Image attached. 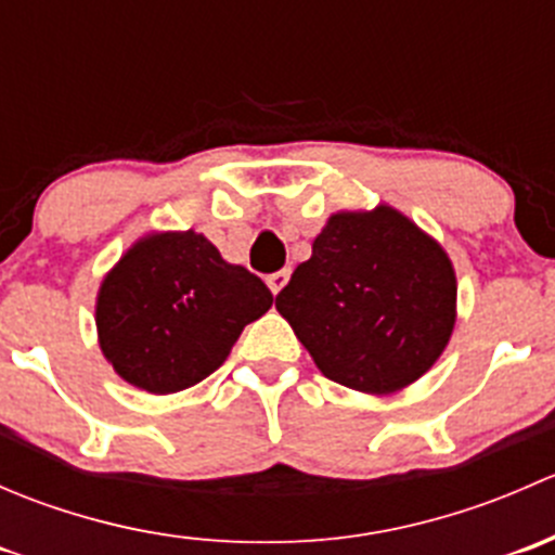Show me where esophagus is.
<instances>
[{
  "label": "esophagus",
  "instance_id": "1",
  "mask_svg": "<svg viewBox=\"0 0 555 555\" xmlns=\"http://www.w3.org/2000/svg\"><path fill=\"white\" fill-rule=\"evenodd\" d=\"M287 279H289V268H282V271L268 273L266 282H268V287H271V293L279 295V293H282L284 284H287Z\"/></svg>",
  "mask_w": 555,
  "mask_h": 555
}]
</instances>
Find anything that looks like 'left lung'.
I'll return each instance as SVG.
<instances>
[{
	"label": "left lung",
	"mask_w": 555,
	"mask_h": 555,
	"mask_svg": "<svg viewBox=\"0 0 555 555\" xmlns=\"http://www.w3.org/2000/svg\"><path fill=\"white\" fill-rule=\"evenodd\" d=\"M276 309L330 382L389 395L443 354L456 311L449 255L389 206L340 211Z\"/></svg>",
	"instance_id": "8db88e82"
}]
</instances>
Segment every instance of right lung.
Masks as SVG:
<instances>
[{
    "instance_id": "right-lung-1",
    "label": "right lung",
    "mask_w": 555,
    "mask_h": 555,
    "mask_svg": "<svg viewBox=\"0 0 555 555\" xmlns=\"http://www.w3.org/2000/svg\"><path fill=\"white\" fill-rule=\"evenodd\" d=\"M260 276L198 233H155L122 255L96 304L102 351L128 384L171 395L204 382L271 309Z\"/></svg>"
}]
</instances>
